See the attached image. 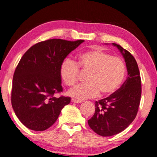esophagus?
<instances>
[{"instance_id":"esophagus-1","label":"esophagus","mask_w":157,"mask_h":157,"mask_svg":"<svg viewBox=\"0 0 157 157\" xmlns=\"http://www.w3.org/2000/svg\"><path fill=\"white\" fill-rule=\"evenodd\" d=\"M73 102H75V103H81L82 101L81 100H75V99H72L71 100Z\"/></svg>"}]
</instances>
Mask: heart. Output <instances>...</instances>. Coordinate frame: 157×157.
<instances>
[{
	"label": "heart",
	"instance_id": "heart-1",
	"mask_svg": "<svg viewBox=\"0 0 157 157\" xmlns=\"http://www.w3.org/2000/svg\"><path fill=\"white\" fill-rule=\"evenodd\" d=\"M79 70L87 72L86 82L69 91L77 100L94 98L99 94L109 95L116 91L126 75L125 63L121 57L95 48L79 54L76 62L66 59L61 63L59 75L66 86H74L79 80Z\"/></svg>",
	"mask_w": 157,
	"mask_h": 157
}]
</instances>
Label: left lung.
<instances>
[{"mask_svg":"<svg viewBox=\"0 0 157 157\" xmlns=\"http://www.w3.org/2000/svg\"><path fill=\"white\" fill-rule=\"evenodd\" d=\"M127 69L123 85L109 96L95 101V113L88 121L91 129L102 136H111L125 129L137 115L141 96V80L137 62L133 55L120 45Z\"/></svg>","mask_w":157,"mask_h":157,"instance_id":"1","label":"left lung"}]
</instances>
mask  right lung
<instances>
[{"label": "right lung", "mask_w": 157, "mask_h": 157, "mask_svg": "<svg viewBox=\"0 0 157 157\" xmlns=\"http://www.w3.org/2000/svg\"><path fill=\"white\" fill-rule=\"evenodd\" d=\"M83 41L48 39L34 44L21 57L13 76L11 102L17 118L28 129H48L71 102L70 97L54 96L63 91L59 67Z\"/></svg>", "instance_id": "obj_1"}]
</instances>
